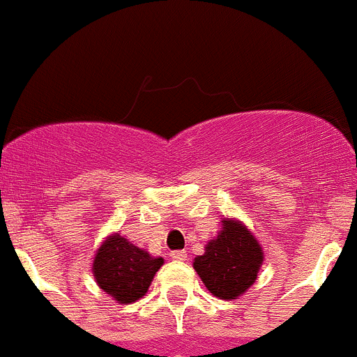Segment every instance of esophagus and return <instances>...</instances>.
Wrapping results in <instances>:
<instances>
[{
  "label": "esophagus",
  "mask_w": 357,
  "mask_h": 357,
  "mask_svg": "<svg viewBox=\"0 0 357 357\" xmlns=\"http://www.w3.org/2000/svg\"><path fill=\"white\" fill-rule=\"evenodd\" d=\"M170 257L174 260H185L187 259V253L183 250H175V252L170 253Z\"/></svg>",
  "instance_id": "esophagus-1"
}]
</instances>
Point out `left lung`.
Instances as JSON below:
<instances>
[{"mask_svg": "<svg viewBox=\"0 0 357 357\" xmlns=\"http://www.w3.org/2000/svg\"><path fill=\"white\" fill-rule=\"evenodd\" d=\"M262 260V248L252 232L225 218L217 239L208 243L204 255L194 259V269L210 294L232 300L255 283Z\"/></svg>", "mask_w": 357, "mask_h": 357, "instance_id": "obj_1", "label": "left lung"}]
</instances>
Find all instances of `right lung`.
I'll use <instances>...</instances> for the list:
<instances>
[{"label": "right lung", "mask_w": 357, "mask_h": 357, "mask_svg": "<svg viewBox=\"0 0 357 357\" xmlns=\"http://www.w3.org/2000/svg\"><path fill=\"white\" fill-rule=\"evenodd\" d=\"M163 259L151 257L119 234L109 236L93 260L98 287L118 302L130 303L147 294Z\"/></svg>", "instance_id": "right-lung-1"}]
</instances>
